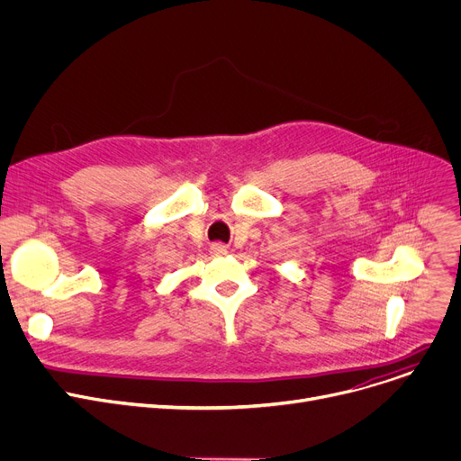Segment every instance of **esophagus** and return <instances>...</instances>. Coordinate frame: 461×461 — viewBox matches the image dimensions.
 Segmentation results:
<instances>
[{"label":"esophagus","mask_w":461,"mask_h":461,"mask_svg":"<svg viewBox=\"0 0 461 461\" xmlns=\"http://www.w3.org/2000/svg\"><path fill=\"white\" fill-rule=\"evenodd\" d=\"M210 249H212V253H213V255H218V257H220V255H225V253H227L225 246H221V243H213V246H212Z\"/></svg>","instance_id":"1"}]
</instances>
